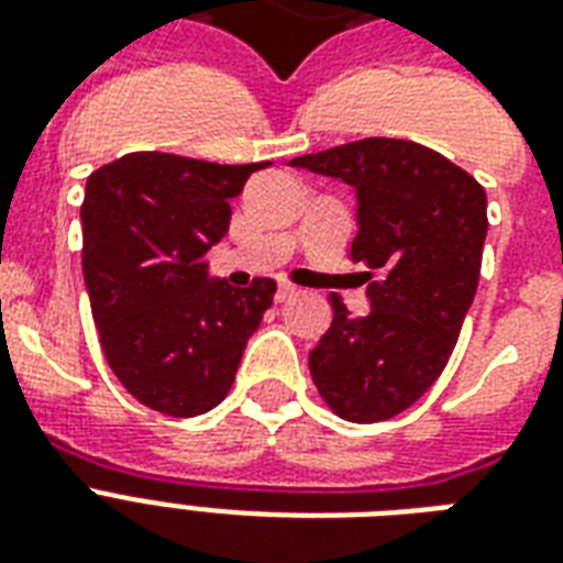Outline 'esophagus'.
Masks as SVG:
<instances>
[{
	"label": "esophagus",
	"instance_id": "1",
	"mask_svg": "<svg viewBox=\"0 0 563 563\" xmlns=\"http://www.w3.org/2000/svg\"><path fill=\"white\" fill-rule=\"evenodd\" d=\"M291 295H295V286H291V283H280V286H277V295H274V298H277L283 303V300H289Z\"/></svg>",
	"mask_w": 563,
	"mask_h": 563
}]
</instances>
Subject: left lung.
Returning a JSON list of instances; mask_svg holds the SVG:
<instances>
[{"label": "left lung", "mask_w": 563, "mask_h": 563, "mask_svg": "<svg viewBox=\"0 0 563 563\" xmlns=\"http://www.w3.org/2000/svg\"><path fill=\"white\" fill-rule=\"evenodd\" d=\"M291 166L356 187L368 316L330 295L333 324L309 353L327 409L351 423L388 420L420 400L450 362L473 303L488 198L473 175L427 145L368 136L295 157Z\"/></svg>", "instance_id": "8db88e82"}]
</instances>
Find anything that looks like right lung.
<instances>
[{
    "mask_svg": "<svg viewBox=\"0 0 563 563\" xmlns=\"http://www.w3.org/2000/svg\"><path fill=\"white\" fill-rule=\"evenodd\" d=\"M268 163L219 166L134 152L101 166L81 203L84 283L110 371L148 409H216L277 283L207 280V251L230 228V198Z\"/></svg>",
    "mask_w": 563,
    "mask_h": 563,
    "instance_id": "add662e5",
    "label": "right lung"
}]
</instances>
